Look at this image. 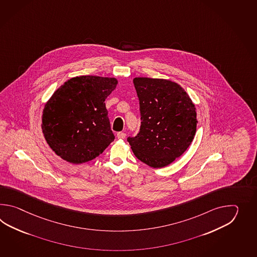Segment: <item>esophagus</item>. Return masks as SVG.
<instances>
[{
  "label": "esophagus",
  "instance_id": "34e87169",
  "mask_svg": "<svg viewBox=\"0 0 257 257\" xmlns=\"http://www.w3.org/2000/svg\"><path fill=\"white\" fill-rule=\"evenodd\" d=\"M116 137H117V139H125V137H126V133H125V131H121V132H117V134H116Z\"/></svg>",
  "mask_w": 257,
  "mask_h": 257
}]
</instances>
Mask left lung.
<instances>
[{"label": "left lung", "instance_id": "obj_1", "mask_svg": "<svg viewBox=\"0 0 257 257\" xmlns=\"http://www.w3.org/2000/svg\"><path fill=\"white\" fill-rule=\"evenodd\" d=\"M141 131L128 138L137 158L153 168H163L180 157L197 131V111L180 84L166 79L136 77Z\"/></svg>", "mask_w": 257, "mask_h": 257}]
</instances>
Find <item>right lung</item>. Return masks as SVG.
I'll return each mask as SVG.
<instances>
[{"label":"right lung","mask_w":257,"mask_h":257,"mask_svg":"<svg viewBox=\"0 0 257 257\" xmlns=\"http://www.w3.org/2000/svg\"><path fill=\"white\" fill-rule=\"evenodd\" d=\"M117 83L112 77H73L48 100L41 127L46 142L60 158L73 164L86 163L115 140L104 100Z\"/></svg>","instance_id":"add662e5"}]
</instances>
